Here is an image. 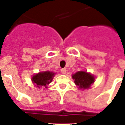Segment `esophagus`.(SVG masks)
I'll return each mask as SVG.
<instances>
[{"label":"esophagus","instance_id":"1","mask_svg":"<svg viewBox=\"0 0 125 125\" xmlns=\"http://www.w3.org/2000/svg\"><path fill=\"white\" fill-rule=\"evenodd\" d=\"M66 71H67V70H66V69H65V68L62 69H61V72H62V74H65V73H66Z\"/></svg>","mask_w":125,"mask_h":125}]
</instances>
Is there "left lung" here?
<instances>
[{"label": "left lung", "mask_w": 125, "mask_h": 125, "mask_svg": "<svg viewBox=\"0 0 125 125\" xmlns=\"http://www.w3.org/2000/svg\"><path fill=\"white\" fill-rule=\"evenodd\" d=\"M72 78L74 80V83L80 89H89L91 84L95 82L94 76L85 71H78L73 74Z\"/></svg>", "instance_id": "1"}]
</instances>
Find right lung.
I'll return each instance as SVG.
<instances>
[{"instance_id": "add662e5", "label": "right lung", "mask_w": 125, "mask_h": 125, "mask_svg": "<svg viewBox=\"0 0 125 125\" xmlns=\"http://www.w3.org/2000/svg\"><path fill=\"white\" fill-rule=\"evenodd\" d=\"M55 73L51 71H45L40 72L38 74H34L32 76V82L35 83L36 87L40 88L43 86L45 88H47V85H49L52 81L53 77L54 76Z\"/></svg>"}]
</instances>
